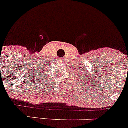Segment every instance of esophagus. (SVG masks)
Listing matches in <instances>:
<instances>
[{"instance_id": "34e87169", "label": "esophagus", "mask_w": 128, "mask_h": 128, "mask_svg": "<svg viewBox=\"0 0 128 128\" xmlns=\"http://www.w3.org/2000/svg\"><path fill=\"white\" fill-rule=\"evenodd\" d=\"M61 60H60V61H61Z\"/></svg>"}]
</instances>
